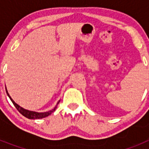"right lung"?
Wrapping results in <instances>:
<instances>
[{"label":"right lung","mask_w":149,"mask_h":149,"mask_svg":"<svg viewBox=\"0 0 149 149\" xmlns=\"http://www.w3.org/2000/svg\"><path fill=\"white\" fill-rule=\"evenodd\" d=\"M6 94H7V95L9 96V98H10V100H11L12 102L13 103L14 106H15V107H16L17 110H18V112H19L21 114H22L24 116H25L26 118H27V119H42V118H45V117L51 115V114L52 113H53L55 110H56V106H57V104H58L59 102H60V101H59L58 102H57V104H56V106H55L54 108L52 109V110H50V111L44 112V113H38V112L30 111V110H25V109H24L23 107H20L18 104H17L15 101L12 99V98L10 97V95H9V93H8L7 90H6Z\"/></svg>","instance_id":"right-lung-1"}]
</instances>
